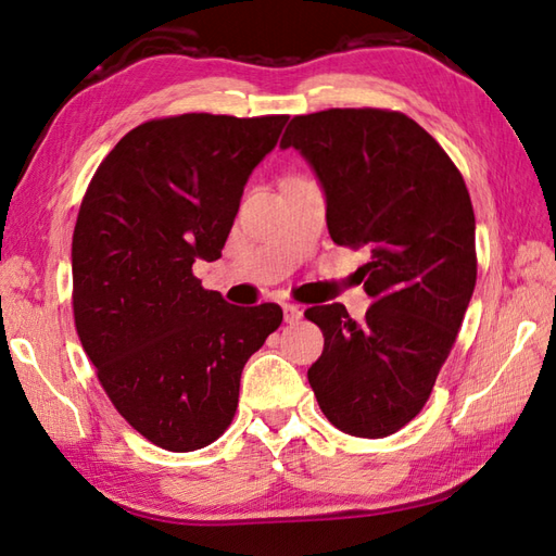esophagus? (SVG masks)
<instances>
[{
	"label": "esophagus",
	"instance_id": "34e87169",
	"mask_svg": "<svg viewBox=\"0 0 556 556\" xmlns=\"http://www.w3.org/2000/svg\"><path fill=\"white\" fill-rule=\"evenodd\" d=\"M281 308H285V320L289 323V325H296L301 317H303V308L301 305H293V303H285L281 305Z\"/></svg>",
	"mask_w": 556,
	"mask_h": 556
}]
</instances>
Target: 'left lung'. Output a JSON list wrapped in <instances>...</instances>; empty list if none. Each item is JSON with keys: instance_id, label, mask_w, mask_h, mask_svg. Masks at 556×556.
I'll return each mask as SVG.
<instances>
[{"instance_id": "8db88e82", "label": "left lung", "mask_w": 556, "mask_h": 556, "mask_svg": "<svg viewBox=\"0 0 556 556\" xmlns=\"http://www.w3.org/2000/svg\"><path fill=\"white\" fill-rule=\"evenodd\" d=\"M279 146L315 169L332 241L370 251L358 267L372 299L361 325L341 303L305 311L325 337L308 382L334 428L380 440L422 410L473 296L466 181L422 126L392 110L293 116Z\"/></svg>"}]
</instances>
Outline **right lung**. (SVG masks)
I'll use <instances>...</instances> for the list:
<instances>
[{"label":"right lung","mask_w":556,"mask_h":556,"mask_svg":"<svg viewBox=\"0 0 556 556\" xmlns=\"http://www.w3.org/2000/svg\"><path fill=\"white\" fill-rule=\"evenodd\" d=\"M287 114H179L114 146L78 210L74 323L124 420L167 452L229 428L245 361L281 325L277 303L239 308L207 291L195 260L222 257L248 176Z\"/></svg>","instance_id":"1"}]
</instances>
